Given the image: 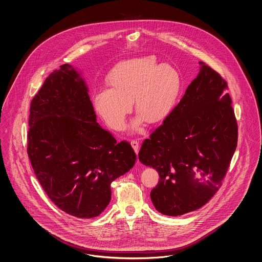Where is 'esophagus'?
Returning a JSON list of instances; mask_svg holds the SVG:
<instances>
[{
	"mask_svg": "<svg viewBox=\"0 0 262 262\" xmlns=\"http://www.w3.org/2000/svg\"><path fill=\"white\" fill-rule=\"evenodd\" d=\"M130 145H132V147L134 148L135 154H138V152H139V147H140V146H139V142L137 140H132Z\"/></svg>",
	"mask_w": 262,
	"mask_h": 262,
	"instance_id": "1",
	"label": "esophagus"
}]
</instances>
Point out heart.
I'll return each instance as SVG.
<instances>
[{"mask_svg":"<svg viewBox=\"0 0 262 262\" xmlns=\"http://www.w3.org/2000/svg\"><path fill=\"white\" fill-rule=\"evenodd\" d=\"M110 88L98 90L93 96L97 115L110 128L122 129L132 111V100L139 116L134 128L145 119L154 124L170 114L182 89V77L177 68L159 63L154 56L122 60L106 77Z\"/></svg>","mask_w":262,"mask_h":262,"instance_id":"b5f03b06","label":"heart"}]
</instances>
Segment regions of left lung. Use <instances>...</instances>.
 Instances as JSON below:
<instances>
[{
	"label": "left lung",
	"mask_w": 262,
	"mask_h": 262,
	"mask_svg": "<svg viewBox=\"0 0 262 262\" xmlns=\"http://www.w3.org/2000/svg\"><path fill=\"white\" fill-rule=\"evenodd\" d=\"M197 77L163 124L143 142L139 160L159 173L150 192L156 210H197L222 186L236 150L237 124L227 83L200 61Z\"/></svg>",
	"instance_id": "obj_1"
}]
</instances>
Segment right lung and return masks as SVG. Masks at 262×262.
Returning <instances> with one entry per match:
<instances>
[{"label": "right lung", "instance_id": "obj_1", "mask_svg": "<svg viewBox=\"0 0 262 262\" xmlns=\"http://www.w3.org/2000/svg\"><path fill=\"white\" fill-rule=\"evenodd\" d=\"M27 154L45 193L60 210L91 219L111 201V184L134 166L126 141L96 122L83 78L63 64L45 79L30 105Z\"/></svg>", "mask_w": 262, "mask_h": 262}]
</instances>
